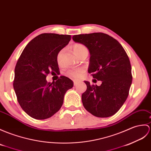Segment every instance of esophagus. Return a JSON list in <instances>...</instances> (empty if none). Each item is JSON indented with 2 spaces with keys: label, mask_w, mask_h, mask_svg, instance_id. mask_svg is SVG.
<instances>
[{
  "label": "esophagus",
  "mask_w": 151,
  "mask_h": 151,
  "mask_svg": "<svg viewBox=\"0 0 151 151\" xmlns=\"http://www.w3.org/2000/svg\"><path fill=\"white\" fill-rule=\"evenodd\" d=\"M77 84H78V82H76V81H74V86H76Z\"/></svg>",
  "instance_id": "esophagus-1"
}]
</instances>
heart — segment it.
<instances>
[{"label":"heart","instance_id":"b5f03b06","mask_svg":"<svg viewBox=\"0 0 151 151\" xmlns=\"http://www.w3.org/2000/svg\"><path fill=\"white\" fill-rule=\"evenodd\" d=\"M73 50L74 51L75 55L78 56V57H80V55L86 52H88L87 47L85 45L80 43H76L73 45ZM64 52V50H60L56 57V60L58 64H61V59L62 57V54ZM86 72V70L84 68H76V69H69L66 72V75H67L69 78H71L73 80H78L83 76L84 73Z\"/></svg>","mask_w":151,"mask_h":151}]
</instances>
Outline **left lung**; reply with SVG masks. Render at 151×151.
<instances>
[{"mask_svg": "<svg viewBox=\"0 0 151 151\" xmlns=\"http://www.w3.org/2000/svg\"><path fill=\"white\" fill-rule=\"evenodd\" d=\"M73 39L88 48L91 55L88 72L102 82L98 86L85 81L87 89L82 95L83 106L96 117L111 116L127 100L132 83L128 55L118 40L106 33L78 35Z\"/></svg>", "mask_w": 151, "mask_h": 151, "instance_id": "8db88e82", "label": "left lung"}]
</instances>
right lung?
Here are the masks:
<instances>
[{
	"label": "right lung",
	"instance_id": "obj_1",
	"mask_svg": "<svg viewBox=\"0 0 151 151\" xmlns=\"http://www.w3.org/2000/svg\"><path fill=\"white\" fill-rule=\"evenodd\" d=\"M71 35L42 33L31 40L21 53L15 68L13 88L26 113L37 120L51 117L61 108L66 91L73 82L61 76L47 82L49 73H57L58 52L67 45Z\"/></svg>",
	"mask_w": 151,
	"mask_h": 151
}]
</instances>
